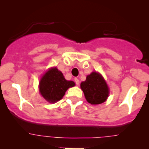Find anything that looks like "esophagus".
<instances>
[{
  "label": "esophagus",
  "instance_id": "esophagus-1",
  "mask_svg": "<svg viewBox=\"0 0 149 149\" xmlns=\"http://www.w3.org/2000/svg\"><path fill=\"white\" fill-rule=\"evenodd\" d=\"M74 82L76 85H79V80L77 78H74Z\"/></svg>",
  "mask_w": 149,
  "mask_h": 149
}]
</instances>
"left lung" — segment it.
I'll return each mask as SVG.
<instances>
[{"instance_id":"obj_1","label":"left lung","mask_w":149,"mask_h":149,"mask_svg":"<svg viewBox=\"0 0 149 149\" xmlns=\"http://www.w3.org/2000/svg\"><path fill=\"white\" fill-rule=\"evenodd\" d=\"M86 101L91 104H99L107 100L109 89L100 74L93 72L86 77V81L81 84Z\"/></svg>"}]
</instances>
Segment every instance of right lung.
<instances>
[{
    "instance_id": "add662e5",
    "label": "right lung",
    "mask_w": 149,
    "mask_h": 149,
    "mask_svg": "<svg viewBox=\"0 0 149 149\" xmlns=\"http://www.w3.org/2000/svg\"><path fill=\"white\" fill-rule=\"evenodd\" d=\"M75 85L73 81H66L63 73L52 68L45 74L39 83V92L43 98L51 103L62 99L69 87Z\"/></svg>"
}]
</instances>
